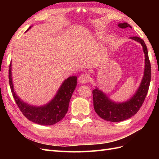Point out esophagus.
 I'll return each instance as SVG.
<instances>
[{"mask_svg": "<svg viewBox=\"0 0 159 159\" xmlns=\"http://www.w3.org/2000/svg\"><path fill=\"white\" fill-rule=\"evenodd\" d=\"M88 80H89L88 76L86 74H84L80 75L79 76V78H78L79 82L81 83V84H85L87 83Z\"/></svg>", "mask_w": 159, "mask_h": 159, "instance_id": "obj_1", "label": "esophagus"}]
</instances>
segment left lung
<instances>
[{"instance_id": "8db88e82", "label": "left lung", "mask_w": 159, "mask_h": 159, "mask_svg": "<svg viewBox=\"0 0 159 159\" xmlns=\"http://www.w3.org/2000/svg\"><path fill=\"white\" fill-rule=\"evenodd\" d=\"M118 26L125 28L132 27L127 22L119 23ZM130 39L138 42L143 46L145 54V70L141 82L135 93L128 100L123 102H116L111 99L103 91L95 87L93 90V106L95 112L99 116L106 121L119 122L126 120L135 115L142 106L147 94L151 78V68L149 61L147 48L143 40L139 37H130Z\"/></svg>"}]
</instances>
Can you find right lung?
<instances>
[{
    "label": "right lung",
    "instance_id": "1",
    "mask_svg": "<svg viewBox=\"0 0 159 159\" xmlns=\"http://www.w3.org/2000/svg\"><path fill=\"white\" fill-rule=\"evenodd\" d=\"M32 26L28 28L26 32ZM8 78L12 95L22 114L30 121L42 125H52L64 117L68 110L71 95L77 85V77L70 76L62 82L51 101L41 106H36L24 102L14 91L12 78V61L9 67Z\"/></svg>",
    "mask_w": 159,
    "mask_h": 159
}]
</instances>
